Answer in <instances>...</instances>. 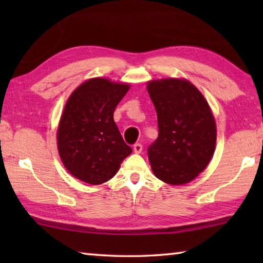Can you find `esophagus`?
<instances>
[{
  "label": "esophagus",
  "mask_w": 263,
  "mask_h": 263,
  "mask_svg": "<svg viewBox=\"0 0 263 263\" xmlns=\"http://www.w3.org/2000/svg\"><path fill=\"white\" fill-rule=\"evenodd\" d=\"M133 151H135V153H141L142 145L140 144V142H137V144L133 145Z\"/></svg>",
  "instance_id": "1"
}]
</instances>
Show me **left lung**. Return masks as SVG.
I'll list each match as a JSON object with an SVG mask.
<instances>
[{"mask_svg": "<svg viewBox=\"0 0 263 263\" xmlns=\"http://www.w3.org/2000/svg\"><path fill=\"white\" fill-rule=\"evenodd\" d=\"M147 90L159 128L147 149L151 167L166 183H188L205 169L215 152L217 132L210 106L186 80L151 81Z\"/></svg>", "mask_w": 263, "mask_h": 263, "instance_id": "8db88e82", "label": "left lung"}]
</instances>
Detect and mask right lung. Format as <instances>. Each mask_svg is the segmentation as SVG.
<instances>
[{
	"label": "right lung",
	"mask_w": 263,
	"mask_h": 263,
	"mask_svg": "<svg viewBox=\"0 0 263 263\" xmlns=\"http://www.w3.org/2000/svg\"><path fill=\"white\" fill-rule=\"evenodd\" d=\"M128 84L106 79L82 83L67 101L58 128V149L66 169L89 184L112 179L132 148L114 121Z\"/></svg>",
	"instance_id": "right-lung-1"
}]
</instances>
